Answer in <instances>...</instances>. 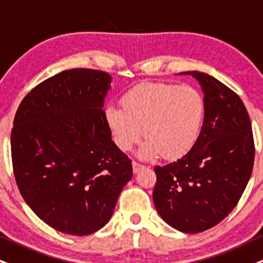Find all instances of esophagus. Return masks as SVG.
Returning a JSON list of instances; mask_svg holds the SVG:
<instances>
[{"label": "esophagus", "instance_id": "1", "mask_svg": "<svg viewBox=\"0 0 263 263\" xmlns=\"http://www.w3.org/2000/svg\"><path fill=\"white\" fill-rule=\"evenodd\" d=\"M132 167H134L135 174H137V172H139L141 170H143V168H144V166L141 165V164H138V162L134 161V162H132Z\"/></svg>", "mask_w": 263, "mask_h": 263}]
</instances>
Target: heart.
<instances>
[{
  "instance_id": "obj_1",
  "label": "heart",
  "mask_w": 263,
  "mask_h": 263,
  "mask_svg": "<svg viewBox=\"0 0 263 263\" xmlns=\"http://www.w3.org/2000/svg\"><path fill=\"white\" fill-rule=\"evenodd\" d=\"M121 107L108 105L104 120L116 147L127 152L143 136L138 149L145 160L184 156L197 142L204 119L202 96L191 86L144 82L122 96Z\"/></svg>"
}]
</instances>
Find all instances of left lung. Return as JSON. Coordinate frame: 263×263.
Segmentation results:
<instances>
[{
	"label": "left lung",
	"instance_id": "obj_1",
	"mask_svg": "<svg viewBox=\"0 0 263 263\" xmlns=\"http://www.w3.org/2000/svg\"><path fill=\"white\" fill-rule=\"evenodd\" d=\"M204 92V122L193 148L155 166L156 211L184 233H200L226 218L250 179L255 159L251 121L237 93L200 71H185Z\"/></svg>",
	"mask_w": 263,
	"mask_h": 263
}]
</instances>
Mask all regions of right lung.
Returning a JSON list of instances; mask_svg holds the SVG:
<instances>
[{
  "label": "right lung",
  "instance_id": "obj_1",
  "mask_svg": "<svg viewBox=\"0 0 263 263\" xmlns=\"http://www.w3.org/2000/svg\"><path fill=\"white\" fill-rule=\"evenodd\" d=\"M111 76L92 69L59 72L32 88L11 135L16 185L31 210L62 233L104 227L132 164L104 120Z\"/></svg>",
  "mask_w": 263,
  "mask_h": 263
}]
</instances>
